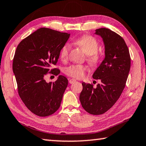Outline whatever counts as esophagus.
Here are the masks:
<instances>
[{"label": "esophagus", "instance_id": "1", "mask_svg": "<svg viewBox=\"0 0 146 146\" xmlns=\"http://www.w3.org/2000/svg\"><path fill=\"white\" fill-rule=\"evenodd\" d=\"M76 80L75 79H69V83L70 84H73L74 82H75Z\"/></svg>", "mask_w": 146, "mask_h": 146}]
</instances>
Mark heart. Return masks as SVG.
Masks as SVG:
<instances>
[{"mask_svg":"<svg viewBox=\"0 0 146 146\" xmlns=\"http://www.w3.org/2000/svg\"><path fill=\"white\" fill-rule=\"evenodd\" d=\"M77 45L84 50L87 54V60L92 66H96L100 62L102 56L98 52L99 48V43L93 37L88 35H84L79 37L74 41ZM70 46L65 44L60 50V58L62 60L68 59ZM87 71V67L82 64H73L64 69V73L71 77L76 78H82Z\"/></svg>","mask_w":146,"mask_h":146,"instance_id":"1","label":"heart"}]
</instances>
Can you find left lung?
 Masks as SVG:
<instances>
[{"label":"left lung","instance_id":"obj_1","mask_svg":"<svg viewBox=\"0 0 146 146\" xmlns=\"http://www.w3.org/2000/svg\"><path fill=\"white\" fill-rule=\"evenodd\" d=\"M105 45V58L92 75L101 82L94 88L93 85L82 83L83 89L80 101L84 110L92 115L107 112L119 98L125 87L130 70L131 59L125 41L109 29L95 31Z\"/></svg>","mask_w":146,"mask_h":146}]
</instances>
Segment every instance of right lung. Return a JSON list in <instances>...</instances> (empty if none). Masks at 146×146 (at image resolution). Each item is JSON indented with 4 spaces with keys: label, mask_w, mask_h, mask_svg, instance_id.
<instances>
[{
    "label": "right lung",
    "mask_w": 146,
    "mask_h": 146,
    "mask_svg": "<svg viewBox=\"0 0 146 146\" xmlns=\"http://www.w3.org/2000/svg\"><path fill=\"white\" fill-rule=\"evenodd\" d=\"M70 34L48 28H40L23 39L16 50L13 71L18 94L29 110L40 117L53 114L59 109L68 80L59 75L54 82L47 83L48 73L58 75L57 64L60 50ZM54 71V72L52 71Z\"/></svg>",
    "instance_id": "1"
}]
</instances>
